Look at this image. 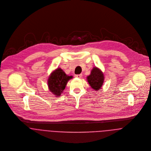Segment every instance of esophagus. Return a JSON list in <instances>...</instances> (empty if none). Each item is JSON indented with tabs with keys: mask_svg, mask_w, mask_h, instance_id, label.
I'll use <instances>...</instances> for the list:
<instances>
[{
	"mask_svg": "<svg viewBox=\"0 0 151 151\" xmlns=\"http://www.w3.org/2000/svg\"><path fill=\"white\" fill-rule=\"evenodd\" d=\"M82 76V74L76 75H75V77H76V78H81Z\"/></svg>",
	"mask_w": 151,
	"mask_h": 151,
	"instance_id": "esophagus-1",
	"label": "esophagus"
}]
</instances>
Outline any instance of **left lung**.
Segmentation results:
<instances>
[{"mask_svg": "<svg viewBox=\"0 0 151 151\" xmlns=\"http://www.w3.org/2000/svg\"><path fill=\"white\" fill-rule=\"evenodd\" d=\"M87 81L91 87L95 91L100 90L104 82V75L103 72L97 67L93 68L91 73L87 76Z\"/></svg>", "mask_w": 151, "mask_h": 151, "instance_id": "obj_1", "label": "left lung"}]
</instances>
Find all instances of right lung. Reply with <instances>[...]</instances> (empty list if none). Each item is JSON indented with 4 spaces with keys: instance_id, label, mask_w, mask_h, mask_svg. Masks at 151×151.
<instances>
[{
    "instance_id": "1",
    "label": "right lung",
    "mask_w": 151,
    "mask_h": 151,
    "mask_svg": "<svg viewBox=\"0 0 151 151\" xmlns=\"http://www.w3.org/2000/svg\"><path fill=\"white\" fill-rule=\"evenodd\" d=\"M72 78V76L67 75L61 69L57 68L51 73L48 79L50 91L56 97L61 96L68 81Z\"/></svg>"
}]
</instances>
